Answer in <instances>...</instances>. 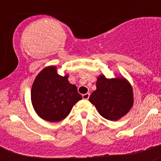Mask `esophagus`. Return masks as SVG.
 <instances>
[{
    "mask_svg": "<svg viewBox=\"0 0 161 161\" xmlns=\"http://www.w3.org/2000/svg\"><path fill=\"white\" fill-rule=\"evenodd\" d=\"M89 96H90V93H85V94L82 95V97H83V99L88 100V99H89Z\"/></svg>",
    "mask_w": 161,
    "mask_h": 161,
    "instance_id": "1",
    "label": "esophagus"
}]
</instances>
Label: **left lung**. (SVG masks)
<instances>
[{
    "instance_id": "obj_1",
    "label": "left lung",
    "mask_w": 161,
    "mask_h": 161,
    "mask_svg": "<svg viewBox=\"0 0 161 161\" xmlns=\"http://www.w3.org/2000/svg\"><path fill=\"white\" fill-rule=\"evenodd\" d=\"M96 86L97 89L89 97V102L106 119L119 120L133 106V89L124 77L107 79L100 75Z\"/></svg>"
}]
</instances>
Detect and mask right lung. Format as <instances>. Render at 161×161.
<instances>
[{
    "mask_svg": "<svg viewBox=\"0 0 161 161\" xmlns=\"http://www.w3.org/2000/svg\"><path fill=\"white\" fill-rule=\"evenodd\" d=\"M68 78V75H59L55 66L47 67L37 75L31 88V102L41 119L52 123L63 120L82 99Z\"/></svg>",
    "mask_w": 161,
    "mask_h": 161,
    "instance_id": "1",
    "label": "right lung"
}]
</instances>
